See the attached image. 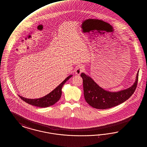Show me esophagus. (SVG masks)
Wrapping results in <instances>:
<instances>
[{
  "label": "esophagus",
  "mask_w": 147,
  "mask_h": 147,
  "mask_svg": "<svg viewBox=\"0 0 147 147\" xmlns=\"http://www.w3.org/2000/svg\"><path fill=\"white\" fill-rule=\"evenodd\" d=\"M84 66L83 65H79L76 69V73L77 75H79V74H80V73L82 72H83L84 71Z\"/></svg>",
  "instance_id": "esophagus-1"
}]
</instances>
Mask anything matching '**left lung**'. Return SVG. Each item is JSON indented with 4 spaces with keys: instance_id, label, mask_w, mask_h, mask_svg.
I'll return each mask as SVG.
<instances>
[{
    "instance_id": "left-lung-1",
    "label": "left lung",
    "mask_w": 147,
    "mask_h": 147,
    "mask_svg": "<svg viewBox=\"0 0 147 147\" xmlns=\"http://www.w3.org/2000/svg\"><path fill=\"white\" fill-rule=\"evenodd\" d=\"M138 74L134 84L123 90L118 92H111L104 90L95 82L84 73L80 74L83 78L84 98L91 107L99 109L112 108L124 102L132 95L137 86Z\"/></svg>"
}]
</instances>
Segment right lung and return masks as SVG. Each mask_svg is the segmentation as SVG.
I'll return each mask as SVG.
<instances>
[{
	"instance_id": "add662e5",
	"label": "right lung",
	"mask_w": 147,
	"mask_h": 147,
	"mask_svg": "<svg viewBox=\"0 0 147 147\" xmlns=\"http://www.w3.org/2000/svg\"><path fill=\"white\" fill-rule=\"evenodd\" d=\"M71 77H72L71 75L68 76L55 89H54L52 92H51L48 94L44 96L42 98L33 99H27L19 95L18 96L21 99H22L25 102L34 106L41 107V108H45V107L51 106L54 105L55 103H57L59 100L61 95L62 87L65 83V82L68 80H69V78H71Z\"/></svg>"
}]
</instances>
